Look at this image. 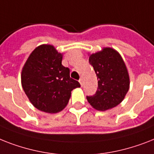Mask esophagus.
Listing matches in <instances>:
<instances>
[{
    "mask_svg": "<svg viewBox=\"0 0 154 154\" xmlns=\"http://www.w3.org/2000/svg\"><path fill=\"white\" fill-rule=\"evenodd\" d=\"M79 82H80V84H81V87H82V86H83V84H84L83 79H82V78H80Z\"/></svg>",
    "mask_w": 154,
    "mask_h": 154,
    "instance_id": "esophagus-1",
    "label": "esophagus"
}]
</instances>
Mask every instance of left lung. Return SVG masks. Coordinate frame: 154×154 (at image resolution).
I'll return each instance as SVG.
<instances>
[{
	"label": "left lung",
	"mask_w": 154,
	"mask_h": 154,
	"mask_svg": "<svg viewBox=\"0 0 154 154\" xmlns=\"http://www.w3.org/2000/svg\"><path fill=\"white\" fill-rule=\"evenodd\" d=\"M89 63L98 80L96 94L87 97L88 102L98 111H107L123 100L130 88V77L127 66L118 51L104 47L89 55Z\"/></svg>",
	"instance_id": "obj_1"
}]
</instances>
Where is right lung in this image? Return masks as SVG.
Instances as JSON below:
<instances>
[{
	"instance_id": "obj_1",
	"label": "right lung",
	"mask_w": 154,
	"mask_h": 154,
	"mask_svg": "<svg viewBox=\"0 0 154 154\" xmlns=\"http://www.w3.org/2000/svg\"><path fill=\"white\" fill-rule=\"evenodd\" d=\"M62 54L52 45L36 47L25 62L21 84L32 105L47 113L61 112L68 104L72 90L81 87L62 65Z\"/></svg>"
}]
</instances>
